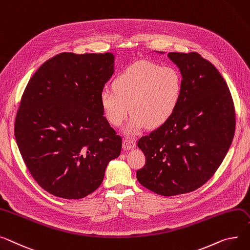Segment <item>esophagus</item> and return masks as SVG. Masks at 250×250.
I'll list each match as a JSON object with an SVG mask.
<instances>
[{
  "label": "esophagus",
  "instance_id": "esophagus-1",
  "mask_svg": "<svg viewBox=\"0 0 250 250\" xmlns=\"http://www.w3.org/2000/svg\"><path fill=\"white\" fill-rule=\"evenodd\" d=\"M136 146V142L134 139H125L123 141V147L125 149H130Z\"/></svg>",
  "mask_w": 250,
  "mask_h": 250
}]
</instances>
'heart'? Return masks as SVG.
<instances>
[{
    "mask_svg": "<svg viewBox=\"0 0 250 250\" xmlns=\"http://www.w3.org/2000/svg\"><path fill=\"white\" fill-rule=\"evenodd\" d=\"M182 86V76L172 66L141 62L122 72L112 82L113 89L103 90L99 99L113 126H121L130 110L132 115L125 131L134 135L146 124L158 127L171 119Z\"/></svg>",
    "mask_w": 250,
    "mask_h": 250,
    "instance_id": "heart-1",
    "label": "heart"
}]
</instances>
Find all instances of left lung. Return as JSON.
<instances>
[{"label": "left lung", "instance_id": "left-lung-1", "mask_svg": "<svg viewBox=\"0 0 250 250\" xmlns=\"http://www.w3.org/2000/svg\"><path fill=\"white\" fill-rule=\"evenodd\" d=\"M182 74L179 104L164 125L142 137L146 165L137 179L162 196L200 188L215 174L235 131L233 99L222 75L197 52H170Z\"/></svg>", "mask_w": 250, "mask_h": 250}]
</instances>
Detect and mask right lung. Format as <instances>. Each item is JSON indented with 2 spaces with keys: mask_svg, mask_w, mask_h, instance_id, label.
Here are the masks:
<instances>
[{
  "mask_svg": "<svg viewBox=\"0 0 250 250\" xmlns=\"http://www.w3.org/2000/svg\"><path fill=\"white\" fill-rule=\"evenodd\" d=\"M114 56L64 52L43 63L24 90L15 138L35 181L48 193L80 199L95 191L122 137L104 116L101 93Z\"/></svg>",
  "mask_w": 250,
  "mask_h": 250,
  "instance_id": "add662e5",
  "label": "right lung"
}]
</instances>
